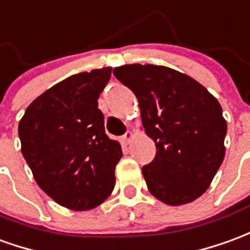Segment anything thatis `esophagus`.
Instances as JSON below:
<instances>
[{"label": "esophagus", "mask_w": 250, "mask_h": 250, "mask_svg": "<svg viewBox=\"0 0 250 250\" xmlns=\"http://www.w3.org/2000/svg\"><path fill=\"white\" fill-rule=\"evenodd\" d=\"M132 138H134V134H132L131 131H127L125 135L120 138V141H122V143H123V145H128V143L131 142V139H132Z\"/></svg>", "instance_id": "obj_1"}]
</instances>
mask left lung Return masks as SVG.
I'll return each instance as SVG.
<instances>
[{
    "label": "left lung",
    "instance_id": "left-lung-1",
    "mask_svg": "<svg viewBox=\"0 0 250 250\" xmlns=\"http://www.w3.org/2000/svg\"><path fill=\"white\" fill-rule=\"evenodd\" d=\"M113 76L137 96L155 157L142 167L150 193L169 206L191 203L208 188L225 157L222 107L203 85L157 64H125Z\"/></svg>",
    "mask_w": 250,
    "mask_h": 250
}]
</instances>
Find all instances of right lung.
Masks as SVG:
<instances>
[{
	"label": "right lung",
	"mask_w": 250,
	"mask_h": 250,
	"mask_svg": "<svg viewBox=\"0 0 250 250\" xmlns=\"http://www.w3.org/2000/svg\"><path fill=\"white\" fill-rule=\"evenodd\" d=\"M111 67L83 71L46 90L19 123L21 153L38 186L61 206L95 208L111 195L122 147L109 139L97 99Z\"/></svg>",
	"instance_id": "1"
}]
</instances>
